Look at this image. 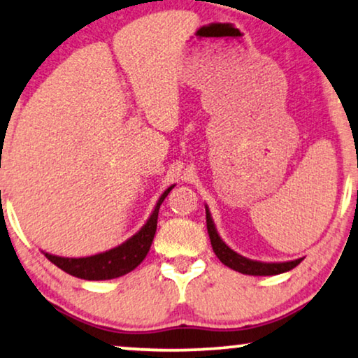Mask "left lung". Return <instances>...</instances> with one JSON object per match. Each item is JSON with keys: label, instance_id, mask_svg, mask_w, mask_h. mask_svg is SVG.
<instances>
[{"label": "left lung", "instance_id": "obj_1", "mask_svg": "<svg viewBox=\"0 0 358 358\" xmlns=\"http://www.w3.org/2000/svg\"><path fill=\"white\" fill-rule=\"evenodd\" d=\"M205 212H207V229L213 252L217 254V257L224 264V266L233 268V271L246 273V275H277V273L292 271L293 267H296L298 264L301 262V259H295V261L287 262H261L241 256V254H238L236 251H233L231 248L227 246V243L220 238L207 205H205Z\"/></svg>", "mask_w": 358, "mask_h": 358}]
</instances>
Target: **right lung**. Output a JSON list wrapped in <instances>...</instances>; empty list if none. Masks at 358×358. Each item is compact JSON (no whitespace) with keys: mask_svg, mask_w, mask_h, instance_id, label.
I'll list each match as a JSON object with an SVG mask.
<instances>
[{"mask_svg":"<svg viewBox=\"0 0 358 358\" xmlns=\"http://www.w3.org/2000/svg\"><path fill=\"white\" fill-rule=\"evenodd\" d=\"M173 187L174 185H171L161 194L155 210L151 212L150 218L146 220L143 227L134 236L127 239L125 243L109 249V251L87 257H62L53 256L50 252H42L58 268H62V271H65L73 277L85 278V280H110V278L125 275V273L134 271L135 267H138L143 262L146 254H148L156 233V227H158L159 207Z\"/></svg>","mask_w":358,"mask_h":358,"instance_id":"add662e5","label":"right lung"}]
</instances>
